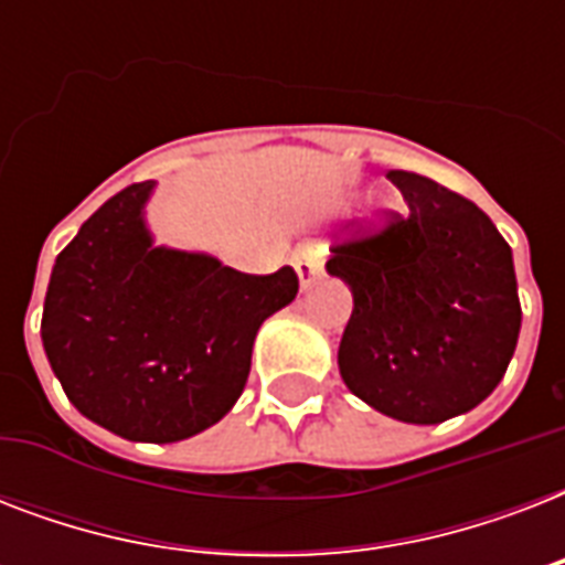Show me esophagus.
Instances as JSON below:
<instances>
[{
	"label": "esophagus",
	"mask_w": 565,
	"mask_h": 565,
	"mask_svg": "<svg viewBox=\"0 0 565 565\" xmlns=\"http://www.w3.org/2000/svg\"><path fill=\"white\" fill-rule=\"evenodd\" d=\"M292 266H296V275H299L301 290H308V287H313V281L319 278V273H322V248H299V252L292 255Z\"/></svg>",
	"instance_id": "34e87169"
}]
</instances>
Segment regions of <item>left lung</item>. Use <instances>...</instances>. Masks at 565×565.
Instances as JSON below:
<instances>
[{
  "label": "left lung",
  "instance_id": "left-lung-1",
  "mask_svg": "<svg viewBox=\"0 0 565 565\" xmlns=\"http://www.w3.org/2000/svg\"><path fill=\"white\" fill-rule=\"evenodd\" d=\"M386 179L404 213L326 264L352 290L340 375L361 402L407 425L469 413L499 386L516 352L513 252L475 202L416 172Z\"/></svg>",
  "mask_w": 565,
  "mask_h": 565
}]
</instances>
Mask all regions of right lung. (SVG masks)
<instances>
[{
	"mask_svg": "<svg viewBox=\"0 0 565 565\" xmlns=\"http://www.w3.org/2000/svg\"><path fill=\"white\" fill-rule=\"evenodd\" d=\"M152 193L143 181L110 195L57 255L40 337L82 416L131 443H179L237 404L257 331L296 299L299 278L158 246Z\"/></svg>",
	"mask_w": 565,
	"mask_h": 565,
	"instance_id": "add662e5",
	"label": "right lung"
}]
</instances>
